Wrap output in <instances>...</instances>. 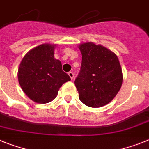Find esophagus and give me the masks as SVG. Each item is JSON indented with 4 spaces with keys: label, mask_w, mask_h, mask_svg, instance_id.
Masks as SVG:
<instances>
[{
    "label": "esophagus",
    "mask_w": 149,
    "mask_h": 149,
    "mask_svg": "<svg viewBox=\"0 0 149 149\" xmlns=\"http://www.w3.org/2000/svg\"><path fill=\"white\" fill-rule=\"evenodd\" d=\"M68 75H69V77H71V79H73L74 78V73L73 72H68Z\"/></svg>",
    "instance_id": "1"
}]
</instances>
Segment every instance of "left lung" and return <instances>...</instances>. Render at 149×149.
<instances>
[{"mask_svg": "<svg viewBox=\"0 0 149 149\" xmlns=\"http://www.w3.org/2000/svg\"><path fill=\"white\" fill-rule=\"evenodd\" d=\"M81 70L74 81L79 99L89 107L109 103L120 90L123 74L118 56L110 49L92 42L79 45Z\"/></svg>", "mask_w": 149, "mask_h": 149, "instance_id": "8db88e82", "label": "left lung"}]
</instances>
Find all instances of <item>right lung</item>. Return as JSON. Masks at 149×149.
Here are the masks:
<instances>
[{
	"label": "right lung",
	"instance_id": "obj_1",
	"mask_svg": "<svg viewBox=\"0 0 149 149\" xmlns=\"http://www.w3.org/2000/svg\"><path fill=\"white\" fill-rule=\"evenodd\" d=\"M55 45L44 44L28 52L18 69V79L28 97L38 103H47L56 97L62 85L71 81L54 58Z\"/></svg>",
	"mask_w": 149,
	"mask_h": 149
}]
</instances>
